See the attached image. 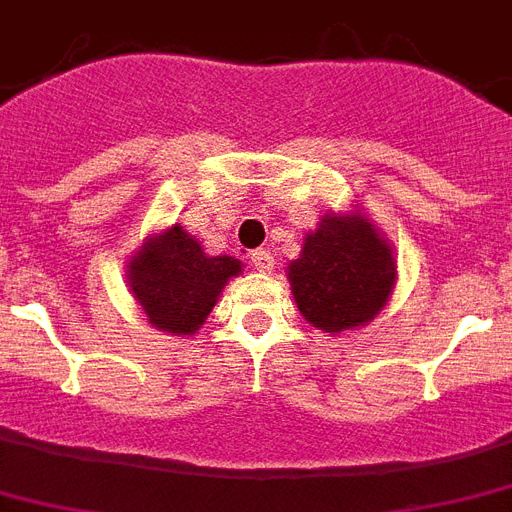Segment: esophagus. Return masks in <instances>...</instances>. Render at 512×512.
<instances>
[{
    "label": "esophagus",
    "instance_id": "esophagus-1",
    "mask_svg": "<svg viewBox=\"0 0 512 512\" xmlns=\"http://www.w3.org/2000/svg\"><path fill=\"white\" fill-rule=\"evenodd\" d=\"M251 266L253 269H259V272H272L274 266V256L272 251H266V248H256V251H251Z\"/></svg>",
    "mask_w": 512,
    "mask_h": 512
}]
</instances>
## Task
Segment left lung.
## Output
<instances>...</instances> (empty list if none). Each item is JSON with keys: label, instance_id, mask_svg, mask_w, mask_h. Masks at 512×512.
<instances>
[{"label": "left lung", "instance_id": "left-lung-1", "mask_svg": "<svg viewBox=\"0 0 512 512\" xmlns=\"http://www.w3.org/2000/svg\"><path fill=\"white\" fill-rule=\"evenodd\" d=\"M287 269L298 311L332 335L371 322L395 282L392 248L361 214L324 217Z\"/></svg>", "mask_w": 512, "mask_h": 512}]
</instances>
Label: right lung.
Segmentation results:
<instances>
[{
  "mask_svg": "<svg viewBox=\"0 0 512 512\" xmlns=\"http://www.w3.org/2000/svg\"><path fill=\"white\" fill-rule=\"evenodd\" d=\"M240 272L232 256H206L180 225L149 238L133 256L128 282L154 327L193 335L217 303L222 287Z\"/></svg>",
  "mask_w": 512,
  "mask_h": 512,
  "instance_id": "add662e5",
  "label": "right lung"
}]
</instances>
